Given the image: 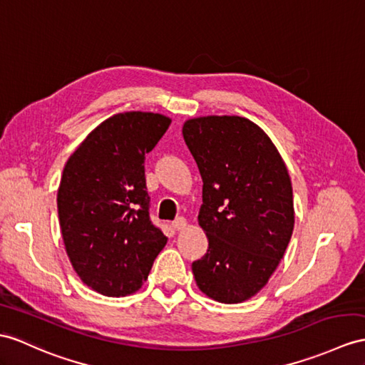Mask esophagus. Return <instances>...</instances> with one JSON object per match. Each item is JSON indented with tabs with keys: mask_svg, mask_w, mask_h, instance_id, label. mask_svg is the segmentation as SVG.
<instances>
[{
	"mask_svg": "<svg viewBox=\"0 0 365 365\" xmlns=\"http://www.w3.org/2000/svg\"><path fill=\"white\" fill-rule=\"evenodd\" d=\"M172 226L175 230H182V229H185V226H187V221H185V218H182V217H178L172 223Z\"/></svg>",
	"mask_w": 365,
	"mask_h": 365,
	"instance_id": "34e87169",
	"label": "esophagus"
}]
</instances>
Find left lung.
Returning <instances> with one entry per match:
<instances>
[{"label": "left lung", "mask_w": 365, "mask_h": 365, "mask_svg": "<svg viewBox=\"0 0 365 365\" xmlns=\"http://www.w3.org/2000/svg\"><path fill=\"white\" fill-rule=\"evenodd\" d=\"M202 180L198 223L209 250L192 263L198 288L221 304L255 296L277 269L294 229L287 165L269 136L240 115L184 122Z\"/></svg>", "instance_id": "left-lung-1"}]
</instances>
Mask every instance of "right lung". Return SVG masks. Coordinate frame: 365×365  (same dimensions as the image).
<instances>
[{"label":"right lung","instance_id":"add662e5","mask_svg":"<svg viewBox=\"0 0 365 365\" xmlns=\"http://www.w3.org/2000/svg\"><path fill=\"white\" fill-rule=\"evenodd\" d=\"M170 122L159 113L114 114L63 168L57 207L66 254L80 280L103 296L136 292L167 243L150 221L144 159Z\"/></svg>","mask_w":365,"mask_h":365}]
</instances>
